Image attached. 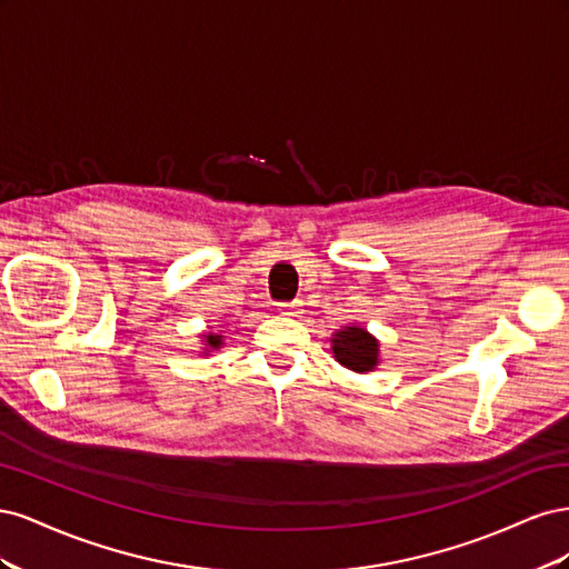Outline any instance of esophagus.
Segmentation results:
<instances>
[{
	"instance_id": "1",
	"label": "esophagus",
	"mask_w": 569,
	"mask_h": 569,
	"mask_svg": "<svg viewBox=\"0 0 569 569\" xmlns=\"http://www.w3.org/2000/svg\"><path fill=\"white\" fill-rule=\"evenodd\" d=\"M282 316H299L301 313V301H291V303H282L280 306Z\"/></svg>"
}]
</instances>
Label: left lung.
Here are the masks:
<instances>
[{
	"instance_id": "left-lung-1",
	"label": "left lung",
	"mask_w": 569,
	"mask_h": 569,
	"mask_svg": "<svg viewBox=\"0 0 569 569\" xmlns=\"http://www.w3.org/2000/svg\"><path fill=\"white\" fill-rule=\"evenodd\" d=\"M332 353L343 368L353 372H372L380 363V341L366 327L349 325L332 335Z\"/></svg>"
}]
</instances>
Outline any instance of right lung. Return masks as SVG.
Here are the masks:
<instances>
[{"label":"right lung","mask_w":569,"mask_h":569,"mask_svg":"<svg viewBox=\"0 0 569 569\" xmlns=\"http://www.w3.org/2000/svg\"><path fill=\"white\" fill-rule=\"evenodd\" d=\"M201 337H203V341H206L203 349H220V347H222V337H220V335L209 332V335H201ZM203 353H209V351H203Z\"/></svg>","instance_id":"obj_1"}]
</instances>
